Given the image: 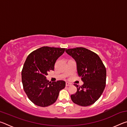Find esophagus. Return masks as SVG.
I'll return each mask as SVG.
<instances>
[{
  "label": "esophagus",
  "instance_id": "esophagus-1",
  "mask_svg": "<svg viewBox=\"0 0 127 127\" xmlns=\"http://www.w3.org/2000/svg\"><path fill=\"white\" fill-rule=\"evenodd\" d=\"M65 85H66V86H69L70 85V83H69V82H66Z\"/></svg>",
  "mask_w": 127,
  "mask_h": 127
}]
</instances>
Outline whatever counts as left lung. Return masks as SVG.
<instances>
[{"label": "left lung", "mask_w": 127, "mask_h": 127, "mask_svg": "<svg viewBox=\"0 0 127 127\" xmlns=\"http://www.w3.org/2000/svg\"><path fill=\"white\" fill-rule=\"evenodd\" d=\"M65 52L76 61L78 75L83 82L81 87L74 85L77 90L70 96L72 101L82 106H90L100 98L105 89L106 68L97 54L86 48L66 49Z\"/></svg>", "instance_id": "8db88e82"}]
</instances>
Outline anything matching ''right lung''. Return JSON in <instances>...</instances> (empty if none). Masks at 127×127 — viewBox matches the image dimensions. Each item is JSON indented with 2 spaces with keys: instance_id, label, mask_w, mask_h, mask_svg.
Here are the masks:
<instances>
[{
  "instance_id": "right-lung-1",
  "label": "right lung",
  "mask_w": 127,
  "mask_h": 127,
  "mask_svg": "<svg viewBox=\"0 0 127 127\" xmlns=\"http://www.w3.org/2000/svg\"><path fill=\"white\" fill-rule=\"evenodd\" d=\"M65 48L44 46L28 56L22 70L23 89L29 99L37 106L46 107L54 103L65 82H51L46 79L48 72L54 69L55 63Z\"/></svg>"
}]
</instances>
